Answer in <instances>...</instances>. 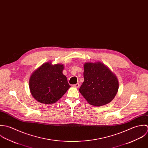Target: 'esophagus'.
Returning <instances> with one entry per match:
<instances>
[{"label":"esophagus","instance_id":"1","mask_svg":"<svg viewBox=\"0 0 148 148\" xmlns=\"http://www.w3.org/2000/svg\"><path fill=\"white\" fill-rule=\"evenodd\" d=\"M73 86L74 87V88H78L79 87V84L78 83H77V84H75V85H73Z\"/></svg>","mask_w":148,"mask_h":148}]
</instances>
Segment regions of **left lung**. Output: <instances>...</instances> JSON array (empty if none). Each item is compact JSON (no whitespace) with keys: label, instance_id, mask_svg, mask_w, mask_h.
Instances as JSON below:
<instances>
[{"label":"left lung","instance_id":"obj_1","mask_svg":"<svg viewBox=\"0 0 148 148\" xmlns=\"http://www.w3.org/2000/svg\"><path fill=\"white\" fill-rule=\"evenodd\" d=\"M84 82L79 92L91 105L101 106L110 103L116 95L119 82L116 74L101 62H85Z\"/></svg>","mask_w":148,"mask_h":148}]
</instances>
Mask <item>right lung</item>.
<instances>
[{"label": "right lung", "mask_w": 148, "mask_h": 148, "mask_svg": "<svg viewBox=\"0 0 148 148\" xmlns=\"http://www.w3.org/2000/svg\"><path fill=\"white\" fill-rule=\"evenodd\" d=\"M64 65L51 62L42 64L31 75L29 88L32 97L39 102L51 104L60 99L70 88L63 74Z\"/></svg>", "instance_id": "obj_1"}]
</instances>
